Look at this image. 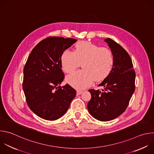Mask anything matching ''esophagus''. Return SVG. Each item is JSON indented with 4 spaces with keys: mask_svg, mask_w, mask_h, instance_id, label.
I'll return each instance as SVG.
<instances>
[{
    "mask_svg": "<svg viewBox=\"0 0 154 154\" xmlns=\"http://www.w3.org/2000/svg\"><path fill=\"white\" fill-rule=\"evenodd\" d=\"M83 93V91H77V95H80V94H82Z\"/></svg>",
    "mask_w": 154,
    "mask_h": 154,
    "instance_id": "1",
    "label": "esophagus"
}]
</instances>
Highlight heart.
Segmentation results:
<instances>
[{
	"mask_svg": "<svg viewBox=\"0 0 154 154\" xmlns=\"http://www.w3.org/2000/svg\"><path fill=\"white\" fill-rule=\"evenodd\" d=\"M82 63V70L68 74L66 81L72 87L83 89L90 86L93 81L100 82L105 79L111 71L114 57L111 51L107 48L99 47L88 41L78 42L74 52L65 50L61 56L62 69L70 72Z\"/></svg>",
	"mask_w": 154,
	"mask_h": 154,
	"instance_id": "heart-1",
	"label": "heart"
}]
</instances>
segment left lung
I'll use <instances>...</instances> for the list:
<instances>
[{
	"label": "left lung",
	"instance_id": "obj_1",
	"mask_svg": "<svg viewBox=\"0 0 154 154\" xmlns=\"http://www.w3.org/2000/svg\"><path fill=\"white\" fill-rule=\"evenodd\" d=\"M104 41L113 54L112 68L108 75L98 85L103 89L89 90L91 99L87 107L94 118L107 122L118 117L127 108L135 88V72L126 50L109 38Z\"/></svg>",
	"mask_w": 154,
	"mask_h": 154
}]
</instances>
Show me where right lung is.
Returning <instances> with one entry per match:
<instances>
[{
  "label": "right lung",
  "mask_w": 154,
  "mask_h": 154,
  "mask_svg": "<svg viewBox=\"0 0 154 154\" xmlns=\"http://www.w3.org/2000/svg\"><path fill=\"white\" fill-rule=\"evenodd\" d=\"M76 39L49 37L32 50L23 69V89L30 109L39 117L55 120L62 117L76 95L69 85L60 86L65 77L61 56Z\"/></svg>",
  "instance_id": "add662e5"
}]
</instances>
